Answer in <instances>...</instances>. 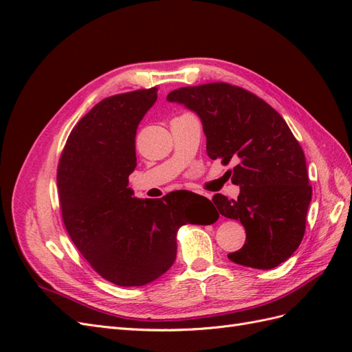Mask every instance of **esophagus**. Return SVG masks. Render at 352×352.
I'll use <instances>...</instances> for the list:
<instances>
[{
  "mask_svg": "<svg viewBox=\"0 0 352 352\" xmlns=\"http://www.w3.org/2000/svg\"><path fill=\"white\" fill-rule=\"evenodd\" d=\"M198 197H204V198H207V199H211V194H208V192H202V190H198V192H195Z\"/></svg>",
  "mask_w": 352,
  "mask_h": 352,
  "instance_id": "1",
  "label": "esophagus"
}]
</instances>
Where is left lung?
<instances>
[{
    "label": "left lung",
    "instance_id": "1",
    "mask_svg": "<svg viewBox=\"0 0 352 352\" xmlns=\"http://www.w3.org/2000/svg\"><path fill=\"white\" fill-rule=\"evenodd\" d=\"M167 101L199 117L211 160L236 162L238 198L212 197L220 214L241 221L247 233L228 258L252 269L278 267L300 247L313 194L304 151L286 122L254 94L223 82L175 89Z\"/></svg>",
    "mask_w": 352,
    "mask_h": 352
}]
</instances>
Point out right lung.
I'll return each mask as SVG.
<instances>
[{
	"label": "right lung",
	"mask_w": 352,
	"mask_h": 352,
	"mask_svg": "<svg viewBox=\"0 0 352 352\" xmlns=\"http://www.w3.org/2000/svg\"><path fill=\"white\" fill-rule=\"evenodd\" d=\"M157 88L114 95L80 119L61 154L57 186L69 235L87 261L117 286H142L172 267L177 230L212 225L219 212L194 192L142 199L129 188L135 136Z\"/></svg>",
	"instance_id": "1"
}]
</instances>
